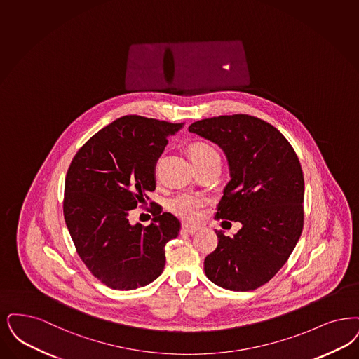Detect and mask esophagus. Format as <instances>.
Returning <instances> with one entry per match:
<instances>
[{
  "mask_svg": "<svg viewBox=\"0 0 359 359\" xmlns=\"http://www.w3.org/2000/svg\"><path fill=\"white\" fill-rule=\"evenodd\" d=\"M198 230H199V227H196V226H189V224L182 226V232H184V233H194Z\"/></svg>",
  "mask_w": 359,
  "mask_h": 359,
  "instance_id": "1",
  "label": "esophagus"
}]
</instances>
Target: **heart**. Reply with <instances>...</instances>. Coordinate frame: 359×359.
<instances>
[{
  "mask_svg": "<svg viewBox=\"0 0 359 359\" xmlns=\"http://www.w3.org/2000/svg\"><path fill=\"white\" fill-rule=\"evenodd\" d=\"M189 155L192 158H219V154L216 152L212 145L201 143V142L191 145ZM205 205H207L205 198L196 194H189V192L179 194L170 201V210L173 214L189 222L198 220L203 214V210Z\"/></svg>",
  "mask_w": 359,
  "mask_h": 359,
  "instance_id": "b5f03b06",
  "label": "heart"
}]
</instances>
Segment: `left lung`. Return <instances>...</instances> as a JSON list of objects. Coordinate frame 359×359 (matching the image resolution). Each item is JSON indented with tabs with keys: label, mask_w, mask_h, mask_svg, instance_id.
Segmentation results:
<instances>
[{
	"label": "left lung",
	"mask_w": 359,
	"mask_h": 359,
	"mask_svg": "<svg viewBox=\"0 0 359 359\" xmlns=\"http://www.w3.org/2000/svg\"><path fill=\"white\" fill-rule=\"evenodd\" d=\"M188 129L227 155L231 179L215 219L242 223L233 236L215 231L217 245L204 259V273L231 291L257 290L283 267L301 238L304 179L299 158L278 129L254 116L203 118Z\"/></svg>",
	"instance_id": "left-lung-1"
}]
</instances>
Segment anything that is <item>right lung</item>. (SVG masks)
<instances>
[{
	"mask_svg": "<svg viewBox=\"0 0 359 359\" xmlns=\"http://www.w3.org/2000/svg\"><path fill=\"white\" fill-rule=\"evenodd\" d=\"M183 127L128 115L95 133L74 155L64 188V217L79 257L102 285L135 290L165 266L164 247L180 222L152 201V223L132 226V210L155 191V164L168 137ZM142 207V205H140Z\"/></svg>",
	"mask_w": 359,
	"mask_h": 359,
	"instance_id": "obj_1",
	"label": "right lung"
}]
</instances>
